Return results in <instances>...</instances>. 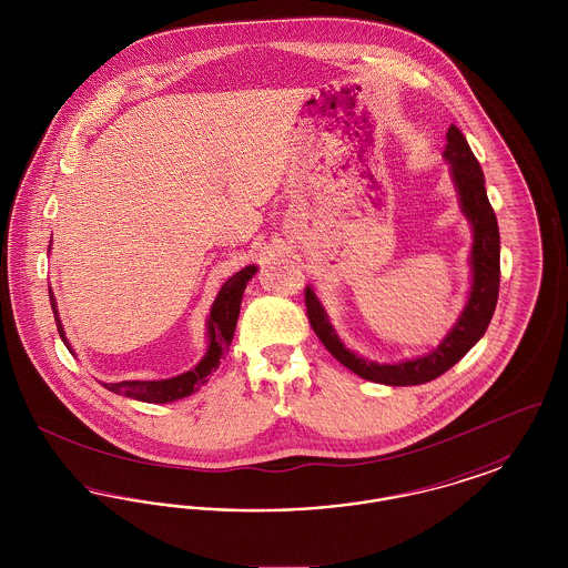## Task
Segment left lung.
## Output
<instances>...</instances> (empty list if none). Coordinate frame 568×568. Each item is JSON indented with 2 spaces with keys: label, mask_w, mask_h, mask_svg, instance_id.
<instances>
[{
  "label": "left lung",
  "mask_w": 568,
  "mask_h": 568,
  "mask_svg": "<svg viewBox=\"0 0 568 568\" xmlns=\"http://www.w3.org/2000/svg\"><path fill=\"white\" fill-rule=\"evenodd\" d=\"M445 158L452 163V174L458 187L462 211L473 223V290L468 302L462 311V317L447 338L433 353L408 359L400 364H377L343 347L338 336L325 317L324 306L313 294L311 287L304 290V304L308 324L315 329L317 338L324 343L325 349L332 353L343 366H347L357 377L368 378L385 385H419L447 373L454 364L475 347V343L486 334L491 322L498 287H500V234L494 209L487 200L486 181L481 165L473 155L466 138L456 125L447 130Z\"/></svg>",
  "instance_id": "1"
}]
</instances>
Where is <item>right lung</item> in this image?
<instances>
[{
    "label": "right lung",
    "mask_w": 568,
    "mask_h": 568,
    "mask_svg": "<svg viewBox=\"0 0 568 568\" xmlns=\"http://www.w3.org/2000/svg\"><path fill=\"white\" fill-rule=\"evenodd\" d=\"M255 266H246L241 272H236L234 276H230L221 292L216 294L215 304L211 308V317H209V336H211V345L209 352L200 359V364L187 371L179 377L163 378V381H121V383H104V387L114 392V394H123L128 398H134L140 403H172V400H181L185 396H190L191 392H195L200 385H204L209 381V375L219 366V359L227 353L232 338H234V329L239 322V313H241V302H243L244 287L248 283V278L255 274ZM51 306H53L54 322H57V332L63 341V345L70 349L65 334H63V325L57 317V304H54L53 292H51Z\"/></svg>",
    "instance_id": "add662e5"
}]
</instances>
